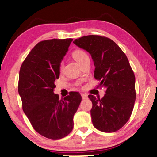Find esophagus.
Instances as JSON below:
<instances>
[{"mask_svg": "<svg viewBox=\"0 0 157 157\" xmlns=\"http://www.w3.org/2000/svg\"><path fill=\"white\" fill-rule=\"evenodd\" d=\"M82 96V98L83 100H85V99H87L88 98V95L86 94H81Z\"/></svg>", "mask_w": 157, "mask_h": 157, "instance_id": "1", "label": "esophagus"}]
</instances>
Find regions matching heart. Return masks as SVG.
I'll return each instance as SVG.
<instances>
[{
  "label": "heart",
  "instance_id": "obj_1",
  "mask_svg": "<svg viewBox=\"0 0 157 157\" xmlns=\"http://www.w3.org/2000/svg\"><path fill=\"white\" fill-rule=\"evenodd\" d=\"M72 56L73 58L80 65L84 61H86V59H89V56L87 55V53L83 51V50H80V49L75 50V51H73L72 53ZM62 67H63V64L61 63L60 68L61 69Z\"/></svg>",
  "mask_w": 157,
  "mask_h": 157
}]
</instances>
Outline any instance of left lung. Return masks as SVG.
Masks as SVG:
<instances>
[{"label":"left lung","mask_w":157,"mask_h":157,"mask_svg":"<svg viewBox=\"0 0 157 157\" xmlns=\"http://www.w3.org/2000/svg\"><path fill=\"white\" fill-rule=\"evenodd\" d=\"M73 43L90 54L94 78L106 88L101 99L88 95L93 125L103 132L117 131L128 122L136 101L135 75L128 58L114 41L104 36H83Z\"/></svg>","instance_id":"8db88e82"}]
</instances>
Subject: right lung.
<instances>
[{
    "mask_svg": "<svg viewBox=\"0 0 157 157\" xmlns=\"http://www.w3.org/2000/svg\"><path fill=\"white\" fill-rule=\"evenodd\" d=\"M73 39H52L38 43L22 63L18 92L23 112L38 134L58 140L73 128V116L82 101L78 92L60 100L55 81Z\"/></svg>",
    "mask_w": 157,
    "mask_h": 157,
    "instance_id": "obj_1",
    "label": "right lung"
}]
</instances>
